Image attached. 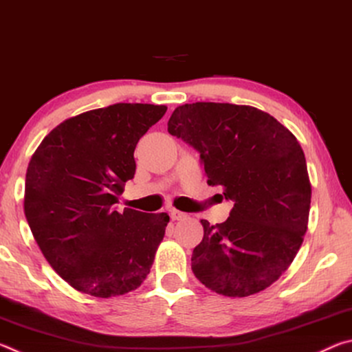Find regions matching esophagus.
I'll use <instances>...</instances> for the list:
<instances>
[{
	"mask_svg": "<svg viewBox=\"0 0 352 352\" xmlns=\"http://www.w3.org/2000/svg\"><path fill=\"white\" fill-rule=\"evenodd\" d=\"M169 216H170L172 220H182V219L186 217V214L175 210V208H172V210H169Z\"/></svg>",
	"mask_w": 352,
	"mask_h": 352,
	"instance_id": "34e87169",
	"label": "esophagus"
}]
</instances>
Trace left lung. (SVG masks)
I'll list each match as a JSON object with an SVG mask.
<instances>
[{"label":"left lung","mask_w":352,"mask_h":352,"mask_svg":"<svg viewBox=\"0 0 352 352\" xmlns=\"http://www.w3.org/2000/svg\"><path fill=\"white\" fill-rule=\"evenodd\" d=\"M168 132L200 153L208 184L234 204L223 223L204 225L190 267L225 296L264 290L287 270L307 230L311 182L294 133L250 105L195 102L177 107Z\"/></svg>","instance_id":"1"}]
</instances>
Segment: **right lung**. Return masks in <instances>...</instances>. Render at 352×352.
<instances>
[{"label": "right lung", "mask_w": 352, "mask_h": 352, "mask_svg": "<svg viewBox=\"0 0 352 352\" xmlns=\"http://www.w3.org/2000/svg\"><path fill=\"white\" fill-rule=\"evenodd\" d=\"M168 107L113 104L52 129L26 172L25 216L50 265L82 294L110 298L140 287L169 216L115 210L132 180L135 147Z\"/></svg>", "instance_id": "add662e5"}]
</instances>
